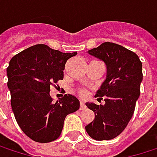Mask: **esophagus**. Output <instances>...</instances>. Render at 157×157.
Wrapping results in <instances>:
<instances>
[{
    "label": "esophagus",
    "instance_id": "obj_1",
    "mask_svg": "<svg viewBox=\"0 0 157 157\" xmlns=\"http://www.w3.org/2000/svg\"><path fill=\"white\" fill-rule=\"evenodd\" d=\"M85 107H86V106H85L84 103H83L82 101H81V103H80V109L82 110V109H84Z\"/></svg>",
    "mask_w": 157,
    "mask_h": 157
}]
</instances>
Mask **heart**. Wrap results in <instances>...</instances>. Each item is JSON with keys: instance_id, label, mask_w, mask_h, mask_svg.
Returning <instances> with one entry per match:
<instances>
[{"instance_id": "obj_1", "label": "heart", "mask_w": 157, "mask_h": 157, "mask_svg": "<svg viewBox=\"0 0 157 157\" xmlns=\"http://www.w3.org/2000/svg\"><path fill=\"white\" fill-rule=\"evenodd\" d=\"M79 94L81 95V96H86L87 95V94H88V92H87V90H85V89H83V88H82V89H79Z\"/></svg>"}]
</instances>
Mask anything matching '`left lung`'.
Wrapping results in <instances>:
<instances>
[{"label":"left lung","mask_w":157,"mask_h":157,"mask_svg":"<svg viewBox=\"0 0 157 157\" xmlns=\"http://www.w3.org/2000/svg\"><path fill=\"white\" fill-rule=\"evenodd\" d=\"M88 52L105 63L107 75L95 94L105 104H86L95 117L85 130L94 140H111L125 129L135 112L143 80L142 63L134 52L109 42Z\"/></svg>","instance_id":"1"}]
</instances>
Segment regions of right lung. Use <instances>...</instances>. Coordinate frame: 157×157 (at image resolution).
Segmentation results:
<instances>
[{
	"mask_svg": "<svg viewBox=\"0 0 157 157\" xmlns=\"http://www.w3.org/2000/svg\"><path fill=\"white\" fill-rule=\"evenodd\" d=\"M75 52H62L45 44L27 48L12 58L7 68L11 105L17 124L32 140H56L67 114L77 111L79 100L64 94L56 103L50 96V86L63 79L67 60Z\"/></svg>",
	"mask_w": 157,
	"mask_h": 157,
	"instance_id": "add662e5",
	"label": "right lung"
}]
</instances>
